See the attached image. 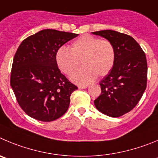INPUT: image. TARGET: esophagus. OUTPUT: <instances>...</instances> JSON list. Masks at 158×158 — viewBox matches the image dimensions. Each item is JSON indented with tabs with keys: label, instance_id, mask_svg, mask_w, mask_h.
Wrapping results in <instances>:
<instances>
[{
	"label": "esophagus",
	"instance_id": "1",
	"mask_svg": "<svg viewBox=\"0 0 158 158\" xmlns=\"http://www.w3.org/2000/svg\"><path fill=\"white\" fill-rule=\"evenodd\" d=\"M88 86H86V85H80V86H79L78 87H79V89H86V88H87Z\"/></svg>",
	"mask_w": 158,
	"mask_h": 158
}]
</instances>
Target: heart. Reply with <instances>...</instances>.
I'll return each instance as SVG.
<instances>
[{
  "instance_id": "obj_1",
  "label": "heart",
  "mask_w": 158,
  "mask_h": 158,
  "mask_svg": "<svg viewBox=\"0 0 158 158\" xmlns=\"http://www.w3.org/2000/svg\"><path fill=\"white\" fill-rule=\"evenodd\" d=\"M115 49L107 40L91 35H84L72 43L70 50L58 48L55 60L58 69L69 76L78 69L79 61L83 67L71 76V80L77 84H88L97 78L107 76L115 62Z\"/></svg>"
}]
</instances>
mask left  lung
Returning a JSON list of instances; mask_svg holds the SVG:
<instances>
[{
	"label": "left lung",
	"mask_w": 158,
	"mask_h": 158,
	"mask_svg": "<svg viewBox=\"0 0 158 158\" xmlns=\"http://www.w3.org/2000/svg\"><path fill=\"white\" fill-rule=\"evenodd\" d=\"M92 33L112 43L116 54L112 70L100 82L101 94L94 104L106 115L120 117L136 106L147 87L145 53L132 36L125 33L114 30Z\"/></svg>",
	"instance_id": "8db88e82"
}]
</instances>
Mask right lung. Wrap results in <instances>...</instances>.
<instances>
[{"instance_id": "right-lung-1", "label": "right lung", "mask_w": 158, "mask_h": 158, "mask_svg": "<svg viewBox=\"0 0 158 158\" xmlns=\"http://www.w3.org/2000/svg\"><path fill=\"white\" fill-rule=\"evenodd\" d=\"M73 32L43 29L25 39L13 60L10 83L19 106L32 118L52 122L67 111L77 86L56 63L58 48L76 37Z\"/></svg>"}]
</instances>
